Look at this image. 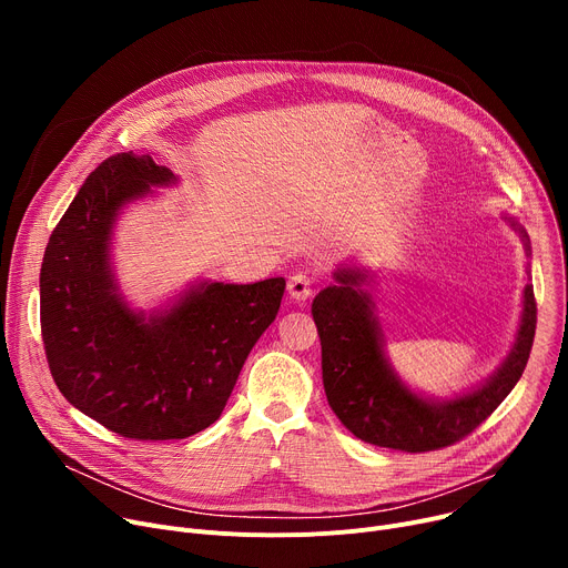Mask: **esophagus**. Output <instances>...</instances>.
I'll list each match as a JSON object with an SVG mask.
<instances>
[{
    "instance_id": "esophagus-1",
    "label": "esophagus",
    "mask_w": 568,
    "mask_h": 568,
    "mask_svg": "<svg viewBox=\"0 0 568 568\" xmlns=\"http://www.w3.org/2000/svg\"><path fill=\"white\" fill-rule=\"evenodd\" d=\"M287 294H290V300H294V302H306L308 296L313 294V281H311V276H306V274H294V276H290V281H287Z\"/></svg>"
}]
</instances>
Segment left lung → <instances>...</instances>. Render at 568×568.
I'll use <instances>...</instances> for the list:
<instances>
[{"mask_svg":"<svg viewBox=\"0 0 568 568\" xmlns=\"http://www.w3.org/2000/svg\"><path fill=\"white\" fill-rule=\"evenodd\" d=\"M504 221L531 255L527 230L509 214H504ZM334 281L315 296L311 308L322 345V382L329 407L362 442L407 454L442 449L484 424L518 384L536 329L531 283L523 290L516 341L495 373L469 392L435 398L412 389L386 356L373 294L366 290L368 268L354 262L341 264Z\"/></svg>","mask_w":568,"mask_h":568,"instance_id":"1","label":"left lung"}]
</instances>
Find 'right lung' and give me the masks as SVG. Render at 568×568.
Here are the masks:
<instances>
[{"instance_id":"1","label":"right lung","mask_w":568,"mask_h":568,"mask_svg":"<svg viewBox=\"0 0 568 568\" xmlns=\"http://www.w3.org/2000/svg\"><path fill=\"white\" fill-rule=\"evenodd\" d=\"M179 176L149 154H116L84 179L41 264V332L64 398L131 439H184L212 426L285 278L248 285L200 278L154 311L133 308L114 276L124 206Z\"/></svg>"}]
</instances>
